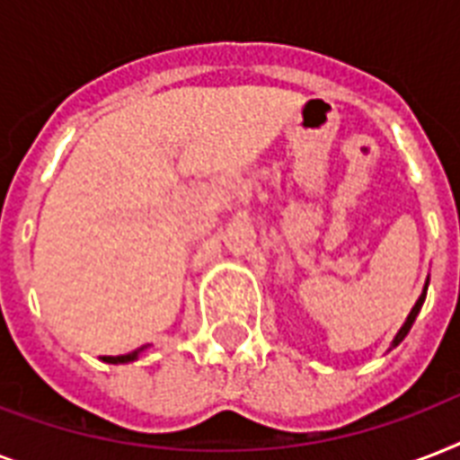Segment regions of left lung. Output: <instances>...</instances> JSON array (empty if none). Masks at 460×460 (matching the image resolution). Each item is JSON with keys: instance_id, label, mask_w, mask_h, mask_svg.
<instances>
[{"instance_id": "1", "label": "left lung", "mask_w": 460, "mask_h": 460, "mask_svg": "<svg viewBox=\"0 0 460 460\" xmlns=\"http://www.w3.org/2000/svg\"><path fill=\"white\" fill-rule=\"evenodd\" d=\"M425 296H428V284H425V288H422L420 298H418V303H415V305H413V310H411V314H408V317H406V322H403V327L399 329V334L394 336V341H392V349H394V346H399V343L403 341V339H406V334H408V332H411V327H413L415 317H418V313H420L422 303H425Z\"/></svg>"}]
</instances>
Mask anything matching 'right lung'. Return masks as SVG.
<instances>
[{
    "label": "right lung",
    "mask_w": 460,
    "mask_h": 460,
    "mask_svg": "<svg viewBox=\"0 0 460 460\" xmlns=\"http://www.w3.org/2000/svg\"><path fill=\"white\" fill-rule=\"evenodd\" d=\"M143 349H138V350H131V353H126V356H104L102 360H107V363H131V360H136V358H138V353Z\"/></svg>",
    "instance_id": "1"
}]
</instances>
